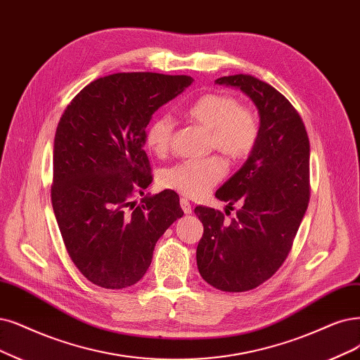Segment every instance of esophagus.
<instances>
[{
  "instance_id": "1",
  "label": "esophagus",
  "mask_w": 360,
  "mask_h": 360,
  "mask_svg": "<svg viewBox=\"0 0 360 360\" xmlns=\"http://www.w3.org/2000/svg\"><path fill=\"white\" fill-rule=\"evenodd\" d=\"M181 207H182V210H184V214H191L193 212V209H191V205H190V202L187 200V198H181Z\"/></svg>"
}]
</instances>
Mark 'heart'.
Returning a JSON list of instances; mask_svg holds the SVG:
<instances>
[{
  "mask_svg": "<svg viewBox=\"0 0 360 360\" xmlns=\"http://www.w3.org/2000/svg\"><path fill=\"white\" fill-rule=\"evenodd\" d=\"M187 115L197 124L209 130V146L234 162H242L255 151L261 136L259 117L254 108L242 105L229 93L212 91L197 98ZM173 135V122L169 115L155 117L146 127L145 142L148 148L163 155L169 151ZM227 163L219 155L182 160L160 175V185L185 197H200L222 181Z\"/></svg>",
  "mask_w": 360,
  "mask_h": 360,
  "instance_id": "1",
  "label": "heart"
}]
</instances>
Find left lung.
Instances as JSON below:
<instances>
[{
	"label": "left lung",
	"mask_w": 360,
	"mask_h": 360,
	"mask_svg": "<svg viewBox=\"0 0 360 360\" xmlns=\"http://www.w3.org/2000/svg\"><path fill=\"white\" fill-rule=\"evenodd\" d=\"M215 83L238 87L255 102L261 136L242 169L215 194L231 210L242 205L236 217L225 221L221 210L194 209L205 229L197 267L214 288L245 292L269 281L294 245L310 200V142L301 115L273 86L248 74Z\"/></svg>",
	"instance_id": "8db88e82"
}]
</instances>
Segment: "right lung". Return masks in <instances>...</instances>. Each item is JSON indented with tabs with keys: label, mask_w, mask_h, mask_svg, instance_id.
Here are the masks:
<instances>
[{
	"label": "right lung",
	"mask_w": 360,
	"mask_h": 360,
	"mask_svg": "<svg viewBox=\"0 0 360 360\" xmlns=\"http://www.w3.org/2000/svg\"><path fill=\"white\" fill-rule=\"evenodd\" d=\"M191 83L188 75L155 72L101 77L59 120L51 205L66 252L93 285L123 289L139 282L157 240L184 215L172 190L138 206L131 198L153 182L145 127Z\"/></svg>",
	"instance_id": "right-lung-1"
}]
</instances>
